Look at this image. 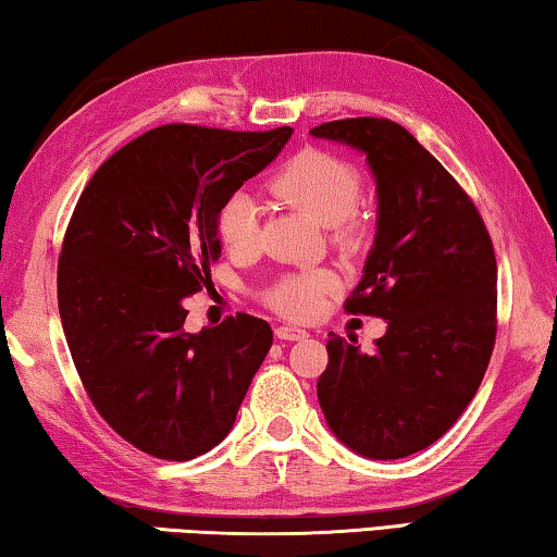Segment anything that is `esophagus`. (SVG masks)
<instances>
[{
  "mask_svg": "<svg viewBox=\"0 0 557 557\" xmlns=\"http://www.w3.org/2000/svg\"><path fill=\"white\" fill-rule=\"evenodd\" d=\"M276 338L278 341H304V338H308V333L304 331V327H296V325H278Z\"/></svg>",
  "mask_w": 557,
  "mask_h": 557,
  "instance_id": "34e87169",
  "label": "esophagus"
}]
</instances>
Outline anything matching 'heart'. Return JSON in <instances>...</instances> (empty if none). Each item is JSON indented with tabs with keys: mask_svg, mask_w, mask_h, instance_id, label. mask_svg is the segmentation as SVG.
Here are the masks:
<instances>
[{
	"mask_svg": "<svg viewBox=\"0 0 557 557\" xmlns=\"http://www.w3.org/2000/svg\"><path fill=\"white\" fill-rule=\"evenodd\" d=\"M271 195L321 222L343 249H360L370 234V209L360 199L362 175L350 160L321 148H304L273 172ZM216 236L232 257H249L259 242V212L251 197L232 195L216 212ZM338 286L327 269L290 271L273 281L263 300L273 311L308 321L323 308V298Z\"/></svg>",
	"mask_w": 557,
	"mask_h": 557,
	"instance_id": "1",
	"label": "heart"
}]
</instances>
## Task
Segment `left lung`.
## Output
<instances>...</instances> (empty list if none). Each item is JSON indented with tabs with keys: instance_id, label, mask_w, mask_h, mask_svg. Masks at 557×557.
<instances>
[{
	"instance_id": "1",
	"label": "left lung",
	"mask_w": 557,
	"mask_h": 557,
	"mask_svg": "<svg viewBox=\"0 0 557 557\" xmlns=\"http://www.w3.org/2000/svg\"><path fill=\"white\" fill-rule=\"evenodd\" d=\"M311 135L368 154L377 234L345 313L385 318L375 350L327 335L318 403L343 444L403 459L451 430L496 343V253L476 205L414 135L387 117H345Z\"/></svg>"
}]
</instances>
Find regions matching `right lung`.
Wrapping results in <instances>:
<instances>
[{
	"label": "right lung",
	"mask_w": 557,
	"mask_h": 557,
	"mask_svg": "<svg viewBox=\"0 0 557 557\" xmlns=\"http://www.w3.org/2000/svg\"><path fill=\"white\" fill-rule=\"evenodd\" d=\"M290 133L152 127L73 209L57 276L63 335L98 414L150 457L189 461L222 442L271 348V325L249 313L187 333L182 298L212 281L219 207Z\"/></svg>",
	"instance_id": "add662e5"
}]
</instances>
